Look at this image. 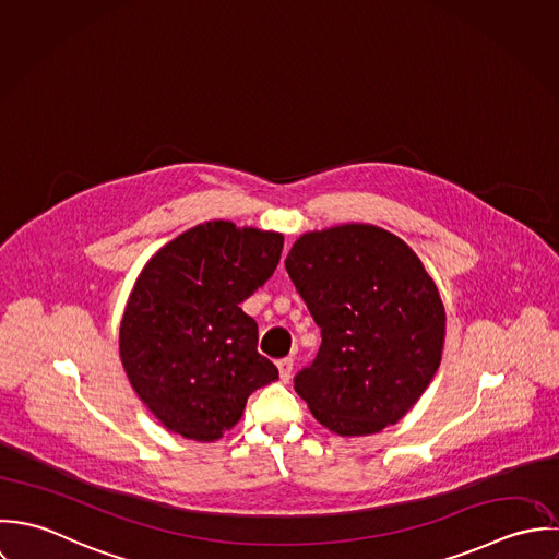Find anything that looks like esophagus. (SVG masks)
I'll list each match as a JSON object with an SVG mask.
<instances>
[{"label":"esophagus","instance_id":"34e87169","mask_svg":"<svg viewBox=\"0 0 559 559\" xmlns=\"http://www.w3.org/2000/svg\"><path fill=\"white\" fill-rule=\"evenodd\" d=\"M276 367H278L281 380H283V382H289V378H292V373H294V358H281V360L276 362Z\"/></svg>","mask_w":559,"mask_h":559}]
</instances>
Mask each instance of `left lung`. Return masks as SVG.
Masks as SVG:
<instances>
[{
	"instance_id": "left-lung-1",
	"label": "left lung",
	"mask_w": 559,
	"mask_h": 559,
	"mask_svg": "<svg viewBox=\"0 0 559 559\" xmlns=\"http://www.w3.org/2000/svg\"><path fill=\"white\" fill-rule=\"evenodd\" d=\"M285 267L322 329L296 393L338 437L397 424L432 382L445 343V307L421 259L380 226L341 224L300 235Z\"/></svg>"
}]
</instances>
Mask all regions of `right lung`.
<instances>
[{
    "label": "right lung",
    "mask_w": 559,
    "mask_h": 559,
    "mask_svg": "<svg viewBox=\"0 0 559 559\" xmlns=\"http://www.w3.org/2000/svg\"><path fill=\"white\" fill-rule=\"evenodd\" d=\"M281 252V233L212 221L168 241L140 272L120 322V360L170 432L218 441L248 395L278 380L239 305L274 274Z\"/></svg>",
    "instance_id": "1"
}]
</instances>
